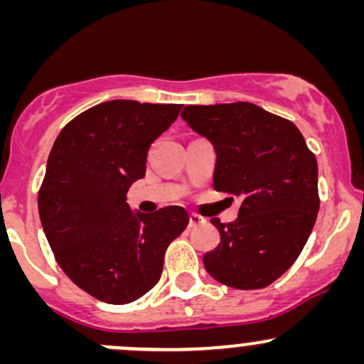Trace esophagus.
<instances>
[{"label": "esophagus", "mask_w": 364, "mask_h": 364, "mask_svg": "<svg viewBox=\"0 0 364 364\" xmlns=\"http://www.w3.org/2000/svg\"><path fill=\"white\" fill-rule=\"evenodd\" d=\"M205 223L202 215H196V214H190V228H195V225H200Z\"/></svg>", "instance_id": "esophagus-1"}]
</instances>
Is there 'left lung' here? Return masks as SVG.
Returning a JSON list of instances; mask_svg holds the SVG:
<instances>
[{
	"instance_id": "obj_1",
	"label": "left lung",
	"mask_w": 364,
	"mask_h": 364,
	"mask_svg": "<svg viewBox=\"0 0 364 364\" xmlns=\"http://www.w3.org/2000/svg\"><path fill=\"white\" fill-rule=\"evenodd\" d=\"M181 118L214 145V188L241 198L235 223L203 255L205 270L235 289H262L296 262L318 214V164L294 123L252 102L186 106Z\"/></svg>"
}]
</instances>
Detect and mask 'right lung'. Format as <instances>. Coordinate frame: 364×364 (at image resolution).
Instances as JSON below:
<instances>
[{"instance_id":"obj_1","label":"right lung","mask_w":364,"mask_h":364,"mask_svg":"<svg viewBox=\"0 0 364 364\" xmlns=\"http://www.w3.org/2000/svg\"><path fill=\"white\" fill-rule=\"evenodd\" d=\"M181 107L97 104L61 129L48 157L37 198L44 235L63 272L104 303L127 304L152 289L190 220L183 207L141 214L127 203L129 186L145 176L150 144Z\"/></svg>"}]
</instances>
